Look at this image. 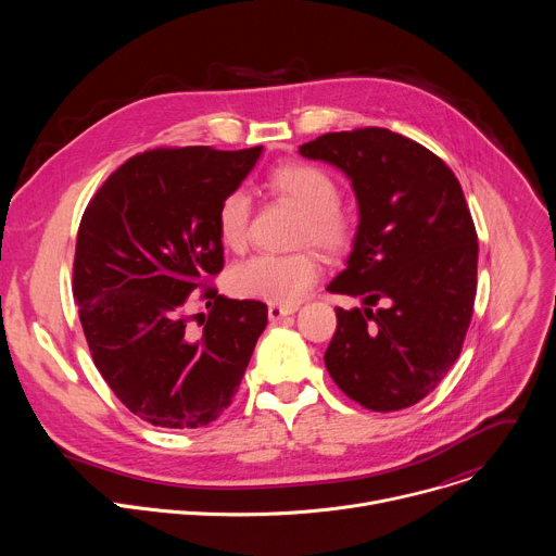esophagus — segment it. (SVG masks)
<instances>
[{
  "mask_svg": "<svg viewBox=\"0 0 556 556\" xmlns=\"http://www.w3.org/2000/svg\"><path fill=\"white\" fill-rule=\"evenodd\" d=\"M296 307H288V305H270L268 307V319L270 321H279V319H283V316H288V314H292Z\"/></svg>",
  "mask_w": 556,
  "mask_h": 556,
  "instance_id": "obj_1",
  "label": "esophagus"
}]
</instances>
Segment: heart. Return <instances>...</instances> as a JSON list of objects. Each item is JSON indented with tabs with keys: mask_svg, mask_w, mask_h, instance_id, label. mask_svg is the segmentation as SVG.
Listing matches in <instances>:
<instances>
[{
	"mask_svg": "<svg viewBox=\"0 0 556 556\" xmlns=\"http://www.w3.org/2000/svg\"><path fill=\"white\" fill-rule=\"evenodd\" d=\"M270 189L301 211L296 240L319 247L330 255L350 249L354 240V217L339 204L337 180L309 163H288L270 172ZM251 222V195L232 189L217 206V235L226 249L240 251L247 244ZM321 264L312 253L270 255L257 253L237 262L228 275V290L240 299H260L273 305H294L319 281Z\"/></svg>",
	"mask_w": 556,
	"mask_h": 556,
	"instance_id": "b5f03b06",
	"label": "heart"
}]
</instances>
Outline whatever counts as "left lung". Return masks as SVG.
Returning <instances> with one entry per match:
<instances>
[{
	"mask_svg": "<svg viewBox=\"0 0 556 556\" xmlns=\"http://www.w3.org/2000/svg\"><path fill=\"white\" fill-rule=\"evenodd\" d=\"M299 153L341 169L358 202L348 266L328 290L363 307H337L326 367L365 409L412 407L453 367L470 326L478 232L462 187L435 153L382 127L324 134Z\"/></svg>",
	"mask_w": 556,
	"mask_h": 556,
	"instance_id": "8db88e82",
	"label": "left lung"
}]
</instances>
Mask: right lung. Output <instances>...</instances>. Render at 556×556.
I'll return each mask as SVG.
<instances>
[{"label":"right lung","mask_w":556,"mask_h":556,"mask_svg":"<svg viewBox=\"0 0 556 556\" xmlns=\"http://www.w3.org/2000/svg\"><path fill=\"white\" fill-rule=\"evenodd\" d=\"M262 147L151 149L90 200L76 235L72 290L94 365L140 420L165 429L213 422L240 389L268 324L262 301L203 293L214 307L190 332V292L224 268L217 206Z\"/></svg>","instance_id":"right-lung-1"}]
</instances>
